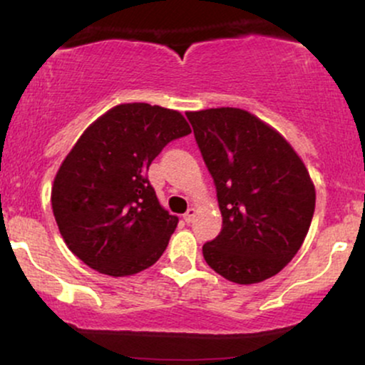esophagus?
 Segmentation results:
<instances>
[{"mask_svg":"<svg viewBox=\"0 0 365 365\" xmlns=\"http://www.w3.org/2000/svg\"><path fill=\"white\" fill-rule=\"evenodd\" d=\"M195 207H188V211L185 212V215H183V220L187 221V223H192V221H194V217H195Z\"/></svg>","mask_w":365,"mask_h":365,"instance_id":"esophagus-1","label":"esophagus"}]
</instances>
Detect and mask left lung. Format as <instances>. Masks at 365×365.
Here are the masks:
<instances>
[{"label": "left lung", "mask_w": 365, "mask_h": 365, "mask_svg": "<svg viewBox=\"0 0 365 365\" xmlns=\"http://www.w3.org/2000/svg\"><path fill=\"white\" fill-rule=\"evenodd\" d=\"M217 192L223 228L202 247L217 274L238 284L278 274L302 247L316 188L278 130L240 108L188 111Z\"/></svg>", "instance_id": "obj_1"}]
</instances>
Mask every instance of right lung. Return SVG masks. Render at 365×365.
I'll use <instances>...</instances> for the list:
<instances>
[{
  "label": "right lung",
  "instance_id": "1",
  "mask_svg": "<svg viewBox=\"0 0 365 365\" xmlns=\"http://www.w3.org/2000/svg\"><path fill=\"white\" fill-rule=\"evenodd\" d=\"M187 133L182 113L148 103L118 104L83 130L51 187L54 220L81 261L120 278L161 257L178 217L159 204L148 170Z\"/></svg>",
  "mask_w": 365,
  "mask_h": 365
}]
</instances>
